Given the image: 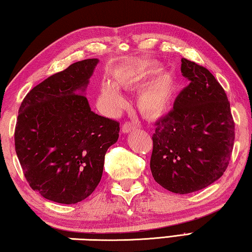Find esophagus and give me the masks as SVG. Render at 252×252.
Returning <instances> with one entry per match:
<instances>
[{
    "label": "esophagus",
    "mask_w": 252,
    "mask_h": 252,
    "mask_svg": "<svg viewBox=\"0 0 252 252\" xmlns=\"http://www.w3.org/2000/svg\"><path fill=\"white\" fill-rule=\"evenodd\" d=\"M136 129H138V126H136L135 122H132V121H126L123 123V126H122L123 133H129V132L134 131Z\"/></svg>",
    "instance_id": "esophagus-1"
}]
</instances>
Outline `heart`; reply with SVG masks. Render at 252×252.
Listing matches in <instances>:
<instances>
[{"label":"heart","instance_id":"obj_1","mask_svg":"<svg viewBox=\"0 0 252 252\" xmlns=\"http://www.w3.org/2000/svg\"><path fill=\"white\" fill-rule=\"evenodd\" d=\"M159 70L160 65L156 62H139L118 70L114 73L116 85L108 82L101 85L102 102L110 110H120L125 106L126 100L116 87L126 89L140 87L136 95L139 110L148 118L162 116L171 105L176 91V81L168 72L157 74Z\"/></svg>","mask_w":252,"mask_h":252}]
</instances>
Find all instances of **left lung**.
I'll return each mask as SVG.
<instances>
[{"label": "left lung", "mask_w": 252, "mask_h": 252, "mask_svg": "<svg viewBox=\"0 0 252 252\" xmlns=\"http://www.w3.org/2000/svg\"><path fill=\"white\" fill-rule=\"evenodd\" d=\"M181 62L190 83L156 123L150 168L161 187L187 194L210 186L228 168L234 122L227 94L211 72L187 59Z\"/></svg>", "instance_id": "left-lung-1"}]
</instances>
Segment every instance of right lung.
Masks as SVG:
<instances>
[{
    "mask_svg": "<svg viewBox=\"0 0 252 252\" xmlns=\"http://www.w3.org/2000/svg\"><path fill=\"white\" fill-rule=\"evenodd\" d=\"M97 62L83 60L49 76L19 109L16 156L30 187L51 201L88 198L101 180L106 150L119 138L120 123L92 112L83 95Z\"/></svg>",
    "mask_w": 252,
    "mask_h": 252,
    "instance_id": "1",
    "label": "right lung"
}]
</instances>
